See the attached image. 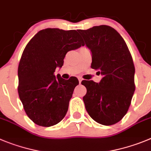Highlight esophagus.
<instances>
[{"mask_svg":"<svg viewBox=\"0 0 151 151\" xmlns=\"http://www.w3.org/2000/svg\"><path fill=\"white\" fill-rule=\"evenodd\" d=\"M82 80H83V79L81 78V77H78V81H79V83H81Z\"/></svg>","mask_w":151,"mask_h":151,"instance_id":"esophagus-1","label":"esophagus"}]
</instances>
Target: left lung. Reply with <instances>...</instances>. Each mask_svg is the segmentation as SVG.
<instances>
[{"instance_id": "left-lung-1", "label": "left lung", "mask_w": 151, "mask_h": 151, "mask_svg": "<svg viewBox=\"0 0 151 151\" xmlns=\"http://www.w3.org/2000/svg\"><path fill=\"white\" fill-rule=\"evenodd\" d=\"M92 53L91 68L103 75L100 82L84 81L83 100L92 119L103 125L119 122L128 111L135 89V66L125 41L108 25L79 30Z\"/></svg>"}]
</instances>
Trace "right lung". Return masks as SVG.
<instances>
[{"label": "right lung", "mask_w": 151, "mask_h": 151, "mask_svg": "<svg viewBox=\"0 0 151 151\" xmlns=\"http://www.w3.org/2000/svg\"><path fill=\"white\" fill-rule=\"evenodd\" d=\"M83 44L75 30L46 28L39 31L24 48L18 68V93L29 118L41 127L58 124L66 115L77 78L55 77L66 54Z\"/></svg>", "instance_id": "add662e5"}]
</instances>
